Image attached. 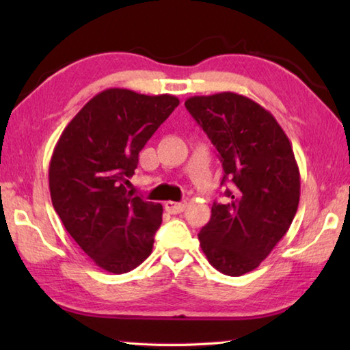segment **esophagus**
Segmentation results:
<instances>
[{
	"instance_id": "1",
	"label": "esophagus",
	"mask_w": 350,
	"mask_h": 350,
	"mask_svg": "<svg viewBox=\"0 0 350 350\" xmlns=\"http://www.w3.org/2000/svg\"><path fill=\"white\" fill-rule=\"evenodd\" d=\"M187 208V202H173V200H167L165 202V210L171 215H180V213L185 211Z\"/></svg>"
}]
</instances>
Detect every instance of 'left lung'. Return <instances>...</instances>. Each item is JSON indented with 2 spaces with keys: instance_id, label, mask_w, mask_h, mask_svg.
Masks as SVG:
<instances>
[{
  "instance_id": "obj_1",
  "label": "left lung",
  "mask_w": 350,
  "mask_h": 350,
  "mask_svg": "<svg viewBox=\"0 0 350 350\" xmlns=\"http://www.w3.org/2000/svg\"><path fill=\"white\" fill-rule=\"evenodd\" d=\"M222 162L227 202H215L199 232L200 248L216 270L241 276L258 267L282 239L299 204V170L276 118L236 92L187 98Z\"/></svg>"
}]
</instances>
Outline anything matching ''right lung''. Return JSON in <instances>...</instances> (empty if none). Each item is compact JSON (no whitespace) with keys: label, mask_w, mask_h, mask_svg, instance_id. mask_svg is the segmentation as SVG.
Here are the masks:
<instances>
[{"label":"right lung","mask_w":350,"mask_h":350,"mask_svg":"<svg viewBox=\"0 0 350 350\" xmlns=\"http://www.w3.org/2000/svg\"><path fill=\"white\" fill-rule=\"evenodd\" d=\"M179 105L170 94L98 92L64 128L49 165L52 205L100 269L126 273L152 252L161 204L128 191L139 152Z\"/></svg>","instance_id":"right-lung-1"}]
</instances>
